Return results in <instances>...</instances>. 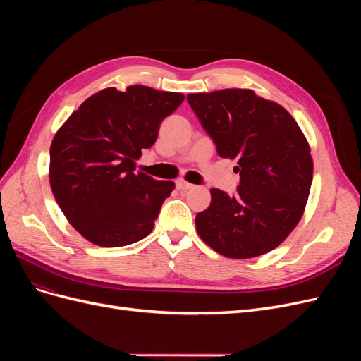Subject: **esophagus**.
Returning a JSON list of instances; mask_svg holds the SVG:
<instances>
[{"mask_svg":"<svg viewBox=\"0 0 361 361\" xmlns=\"http://www.w3.org/2000/svg\"><path fill=\"white\" fill-rule=\"evenodd\" d=\"M176 185H178V190H180V191H188V190L194 188L192 183H188V182H185V180H178Z\"/></svg>","mask_w":361,"mask_h":361,"instance_id":"1","label":"esophagus"}]
</instances>
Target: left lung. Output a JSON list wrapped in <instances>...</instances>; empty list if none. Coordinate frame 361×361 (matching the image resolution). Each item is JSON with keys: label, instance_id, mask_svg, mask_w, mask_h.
I'll use <instances>...</instances> for the list:
<instances>
[{"label": "left lung", "instance_id": "1", "mask_svg": "<svg viewBox=\"0 0 361 361\" xmlns=\"http://www.w3.org/2000/svg\"><path fill=\"white\" fill-rule=\"evenodd\" d=\"M221 158L238 159L235 195L211 190L195 216L199 236L216 253L250 259L279 247L300 223L313 179L310 146L295 118L250 89L187 96Z\"/></svg>", "mask_w": 361, "mask_h": 361}]
</instances>
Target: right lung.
<instances>
[{
	"mask_svg": "<svg viewBox=\"0 0 361 361\" xmlns=\"http://www.w3.org/2000/svg\"><path fill=\"white\" fill-rule=\"evenodd\" d=\"M176 92L108 87L73 111L49 149V183L61 212L87 241L123 247L146 238L174 182L135 171L161 122L183 102Z\"/></svg>",
	"mask_w": 361,
	"mask_h": 361,
	"instance_id": "right-lung-1",
	"label": "right lung"
}]
</instances>
